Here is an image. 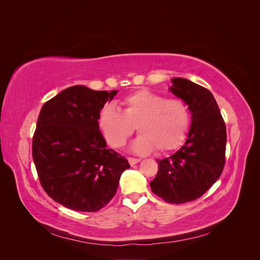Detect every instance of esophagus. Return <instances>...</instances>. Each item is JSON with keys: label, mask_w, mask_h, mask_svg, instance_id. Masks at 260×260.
Instances as JSON below:
<instances>
[{"label": "esophagus", "mask_w": 260, "mask_h": 260, "mask_svg": "<svg viewBox=\"0 0 260 260\" xmlns=\"http://www.w3.org/2000/svg\"><path fill=\"white\" fill-rule=\"evenodd\" d=\"M128 161H129V164L131 165V166H135L136 164L140 162V159H139V158H133V157H129Z\"/></svg>", "instance_id": "1"}]
</instances>
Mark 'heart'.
Instances as JSON below:
<instances>
[{
    "mask_svg": "<svg viewBox=\"0 0 260 260\" xmlns=\"http://www.w3.org/2000/svg\"><path fill=\"white\" fill-rule=\"evenodd\" d=\"M122 112L106 105L100 112L98 124L109 145L123 146L137 131L140 136L130 149L138 154L154 151L166 153L183 144L190 129L191 115L180 99H166L149 90L141 89L123 98Z\"/></svg>",
    "mask_w": 260,
    "mask_h": 260,
    "instance_id": "1",
    "label": "heart"
}]
</instances>
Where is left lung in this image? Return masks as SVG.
I'll return each mask as SVG.
<instances>
[{"mask_svg":"<svg viewBox=\"0 0 260 260\" xmlns=\"http://www.w3.org/2000/svg\"><path fill=\"white\" fill-rule=\"evenodd\" d=\"M169 91L182 100L191 113L184 145L158 162L149 182L153 193L171 204L191 202L205 193L224 167L225 124L211 92L184 78L171 79Z\"/></svg>","mask_w":260,"mask_h":260,"instance_id":"obj_1","label":"left lung"}]
</instances>
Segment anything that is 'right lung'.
<instances>
[{
    "label": "right lung",
    "instance_id": "obj_1",
    "mask_svg": "<svg viewBox=\"0 0 260 260\" xmlns=\"http://www.w3.org/2000/svg\"><path fill=\"white\" fill-rule=\"evenodd\" d=\"M117 93L74 85L46 102L39 114L32 139L38 176L46 194L69 209L103 208L130 167L107 148L98 124L100 112Z\"/></svg>",
    "mask_w": 260,
    "mask_h": 260
}]
</instances>
